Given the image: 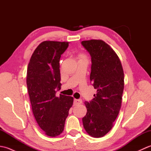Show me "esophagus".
<instances>
[{
	"mask_svg": "<svg viewBox=\"0 0 151 151\" xmlns=\"http://www.w3.org/2000/svg\"><path fill=\"white\" fill-rule=\"evenodd\" d=\"M82 102V101L81 100V99H74V104H75V105L81 104Z\"/></svg>",
	"mask_w": 151,
	"mask_h": 151,
	"instance_id": "esophagus-1",
	"label": "esophagus"
}]
</instances>
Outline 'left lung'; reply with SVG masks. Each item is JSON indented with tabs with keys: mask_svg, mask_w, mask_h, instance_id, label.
<instances>
[{
	"mask_svg": "<svg viewBox=\"0 0 151 151\" xmlns=\"http://www.w3.org/2000/svg\"><path fill=\"white\" fill-rule=\"evenodd\" d=\"M91 58L90 81L97 94L85 102L87 113L82 118L86 132L93 137L106 135L119 112L124 89V73L115 51L102 40L83 41Z\"/></svg>",
	"mask_w": 151,
	"mask_h": 151,
	"instance_id": "1",
	"label": "left lung"
}]
</instances>
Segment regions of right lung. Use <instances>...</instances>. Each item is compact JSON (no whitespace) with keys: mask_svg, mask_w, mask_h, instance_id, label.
<instances>
[{"mask_svg":"<svg viewBox=\"0 0 151 151\" xmlns=\"http://www.w3.org/2000/svg\"><path fill=\"white\" fill-rule=\"evenodd\" d=\"M68 42L45 41L34 50L28 65L27 84L37 123L46 135L56 137L63 132L73 98L60 95V60Z\"/></svg>","mask_w":151,"mask_h":151,"instance_id":"1","label":"right lung"}]
</instances>
